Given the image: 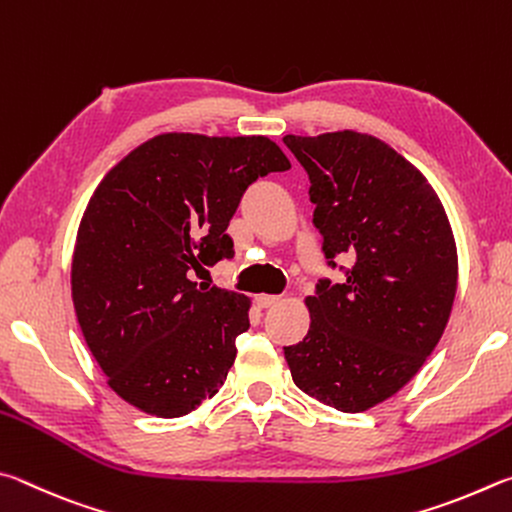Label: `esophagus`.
Segmentation results:
<instances>
[{"label": "esophagus", "instance_id": "obj_1", "mask_svg": "<svg viewBox=\"0 0 512 512\" xmlns=\"http://www.w3.org/2000/svg\"><path fill=\"white\" fill-rule=\"evenodd\" d=\"M281 301V297H276V294H258L256 297V303L261 308H270V306H276V303Z\"/></svg>", "mask_w": 512, "mask_h": 512}]
</instances>
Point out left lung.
<instances>
[{"instance_id": "obj_1", "label": "left lung", "mask_w": 512, "mask_h": 512, "mask_svg": "<svg viewBox=\"0 0 512 512\" xmlns=\"http://www.w3.org/2000/svg\"><path fill=\"white\" fill-rule=\"evenodd\" d=\"M310 177L324 254H348L342 283L306 297L310 330L285 346L297 387L360 414L405 387L443 337L459 281L445 206L389 143L355 130L283 139Z\"/></svg>"}]
</instances>
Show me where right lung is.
Returning <instances> with one entry per match:
<instances>
[{
    "mask_svg": "<svg viewBox=\"0 0 512 512\" xmlns=\"http://www.w3.org/2000/svg\"><path fill=\"white\" fill-rule=\"evenodd\" d=\"M288 168L267 137L164 132L96 186L76 236L71 299L87 348L128 405L179 418L227 380L251 299L188 274L233 258L227 227L242 193Z\"/></svg>",
    "mask_w": 512,
    "mask_h": 512,
    "instance_id": "add662e5",
    "label": "right lung"
}]
</instances>
